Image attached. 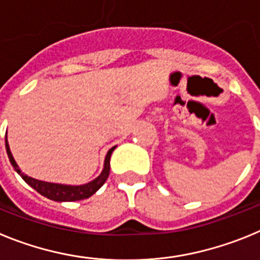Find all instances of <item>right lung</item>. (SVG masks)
Segmentation results:
<instances>
[{"instance_id": "add662e5", "label": "right lung", "mask_w": 260, "mask_h": 260, "mask_svg": "<svg viewBox=\"0 0 260 260\" xmlns=\"http://www.w3.org/2000/svg\"><path fill=\"white\" fill-rule=\"evenodd\" d=\"M5 146H6V152H8L9 158H10L11 165L14 167V169L18 172L23 180L26 181L31 187L36 190L39 194L44 195L48 199H52V201L56 202H75V201H82V199L89 198L91 195L95 194L100 187L105 183L108 176H109L110 171V155L114 151L116 147H112L107 153V157H105L104 162V169H103L102 174L95 178L91 182L86 183V185H80V186H70V185H59V183H50V182H44V181H39L32 178V177L26 176L24 173L20 172V169L18 168L17 162L14 160L13 155L10 152V148H9L8 143V138L5 137Z\"/></svg>"}]
</instances>
